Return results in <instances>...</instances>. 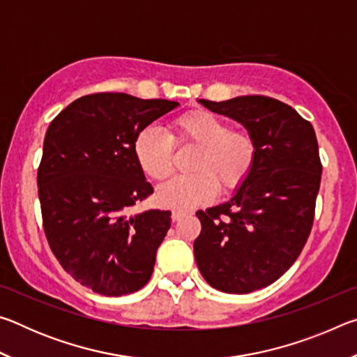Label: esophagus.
<instances>
[{
    "instance_id": "1",
    "label": "esophagus",
    "mask_w": 357,
    "mask_h": 357,
    "mask_svg": "<svg viewBox=\"0 0 357 357\" xmlns=\"http://www.w3.org/2000/svg\"><path fill=\"white\" fill-rule=\"evenodd\" d=\"M185 213H187V211H184V209H173V211H172V219H173L174 222H176V220H179L181 217H183Z\"/></svg>"
}]
</instances>
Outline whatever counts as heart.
Wrapping results in <instances>:
<instances>
[{"mask_svg":"<svg viewBox=\"0 0 357 357\" xmlns=\"http://www.w3.org/2000/svg\"><path fill=\"white\" fill-rule=\"evenodd\" d=\"M174 144L197 146L190 170L168 181L157 190V202L170 208H193L211 202L217 192L239 189L257 160V143L249 132L233 130L231 124L208 110H190L174 118L170 134L153 128L138 132L134 154L142 172L154 181L173 173Z\"/></svg>","mask_w":357,"mask_h":357,"instance_id":"obj_1","label":"heart"}]
</instances>
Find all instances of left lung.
Segmentation results:
<instances>
[{"instance_id":"obj_1","label":"left lung","mask_w":357,"mask_h":357,"mask_svg":"<svg viewBox=\"0 0 357 357\" xmlns=\"http://www.w3.org/2000/svg\"><path fill=\"white\" fill-rule=\"evenodd\" d=\"M200 104L243 124L255 138L257 160L227 203L197 211L202 233L193 253L211 287L252 293L280 279L309 239L323 172L317 135L293 107L268 96Z\"/></svg>"}]
</instances>
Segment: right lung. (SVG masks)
I'll return each instance as SVG.
<instances>
[{"mask_svg": "<svg viewBox=\"0 0 357 357\" xmlns=\"http://www.w3.org/2000/svg\"><path fill=\"white\" fill-rule=\"evenodd\" d=\"M178 105L96 93L72 102L48 126L38 168L44 233L66 273L94 293L129 294L151 279L172 213L129 214L154 192L134 140Z\"/></svg>", "mask_w": 357, "mask_h": 357, "instance_id": "obj_1", "label": "right lung"}]
</instances>
